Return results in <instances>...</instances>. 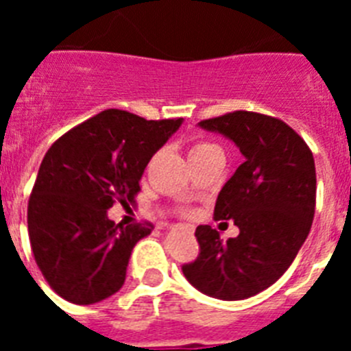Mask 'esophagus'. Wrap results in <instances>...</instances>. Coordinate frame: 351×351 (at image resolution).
Listing matches in <instances>:
<instances>
[{"label": "esophagus", "mask_w": 351, "mask_h": 351, "mask_svg": "<svg viewBox=\"0 0 351 351\" xmlns=\"http://www.w3.org/2000/svg\"><path fill=\"white\" fill-rule=\"evenodd\" d=\"M178 228H179V230L188 232V234H193V226H190V225H179Z\"/></svg>", "instance_id": "1"}]
</instances>
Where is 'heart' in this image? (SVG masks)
Instances as JSON below:
<instances>
[{"label":"heart","instance_id":"b5f03b06","mask_svg":"<svg viewBox=\"0 0 351 351\" xmlns=\"http://www.w3.org/2000/svg\"><path fill=\"white\" fill-rule=\"evenodd\" d=\"M213 147H216V145L207 144V142H200V144L193 145V149H191V153H190V154H193V153H200V151H207V149H213Z\"/></svg>","mask_w":351,"mask_h":351}]
</instances>
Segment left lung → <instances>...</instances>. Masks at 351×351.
Segmentation results:
<instances>
[{"instance_id": "1", "label": "left lung", "mask_w": 351, "mask_h": 351, "mask_svg": "<svg viewBox=\"0 0 351 351\" xmlns=\"http://www.w3.org/2000/svg\"><path fill=\"white\" fill-rule=\"evenodd\" d=\"M198 126L232 141L244 156L214 206V218L232 219L239 235L223 243L209 225L197 226L200 255L182 272L206 295L243 300L280 280L308 239L315 160L306 142L276 117L237 110Z\"/></svg>"}]
</instances>
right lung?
<instances>
[{"mask_svg":"<svg viewBox=\"0 0 351 351\" xmlns=\"http://www.w3.org/2000/svg\"><path fill=\"white\" fill-rule=\"evenodd\" d=\"M181 125L108 108L45 153L27 204V232L36 265L58 295L88 306L125 285L133 247L153 226L116 225L107 210L132 202L149 160Z\"/></svg>","mask_w":351,"mask_h":351,"instance_id":"obj_1","label":"right lung"}]
</instances>
